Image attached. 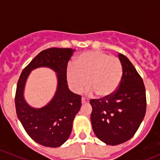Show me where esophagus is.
Segmentation results:
<instances>
[{
  "mask_svg": "<svg viewBox=\"0 0 160 160\" xmlns=\"http://www.w3.org/2000/svg\"><path fill=\"white\" fill-rule=\"evenodd\" d=\"M81 102H82V104H86V103L89 102V100L87 99V98H82Z\"/></svg>",
  "mask_w": 160,
  "mask_h": 160,
  "instance_id": "esophagus-1",
  "label": "esophagus"
}]
</instances>
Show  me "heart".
<instances>
[{
  "label": "heart",
  "mask_w": 160,
  "mask_h": 160,
  "mask_svg": "<svg viewBox=\"0 0 160 160\" xmlns=\"http://www.w3.org/2000/svg\"><path fill=\"white\" fill-rule=\"evenodd\" d=\"M122 74V63L118 58L104 52L91 51L76 58L72 67L67 71V79L76 93L81 91L88 81V93L94 92L100 98H108L118 88Z\"/></svg>",
  "instance_id": "1"
}]
</instances>
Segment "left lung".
Masks as SVG:
<instances>
[{
	"mask_svg": "<svg viewBox=\"0 0 160 160\" xmlns=\"http://www.w3.org/2000/svg\"><path fill=\"white\" fill-rule=\"evenodd\" d=\"M123 74L112 95L91 99L92 128L97 138L110 146L125 142L133 137L146 111L144 83L129 59L119 53Z\"/></svg>",
	"mask_w": 160,
	"mask_h": 160,
	"instance_id": "8db88e82",
	"label": "left lung"
}]
</instances>
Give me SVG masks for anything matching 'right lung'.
<instances>
[{
    "mask_svg": "<svg viewBox=\"0 0 160 160\" xmlns=\"http://www.w3.org/2000/svg\"><path fill=\"white\" fill-rule=\"evenodd\" d=\"M74 51L62 48L43 50L24 69L18 81L14 101L18 118L31 138L46 147H59L68 139L74 118L81 107V96L70 91L67 80V64ZM38 67L55 71L58 88L46 106L35 109L25 101L23 90L30 71Z\"/></svg>",
    "mask_w": 160,
    "mask_h": 160,
    "instance_id": "right-lung-1",
    "label": "right lung"
}]
</instances>
